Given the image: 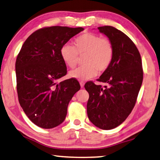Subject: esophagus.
Returning <instances> with one entry per match:
<instances>
[{
    "label": "esophagus",
    "mask_w": 160,
    "mask_h": 160,
    "mask_svg": "<svg viewBox=\"0 0 160 160\" xmlns=\"http://www.w3.org/2000/svg\"><path fill=\"white\" fill-rule=\"evenodd\" d=\"M84 84H85V83L83 82H80V86H81V87H82V88H83V86H84Z\"/></svg>",
    "instance_id": "1"
}]
</instances>
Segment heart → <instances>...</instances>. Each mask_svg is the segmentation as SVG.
Listing matches in <instances>:
<instances>
[{
	"label": "heart",
	"mask_w": 160,
	"mask_h": 160,
	"mask_svg": "<svg viewBox=\"0 0 160 160\" xmlns=\"http://www.w3.org/2000/svg\"><path fill=\"white\" fill-rule=\"evenodd\" d=\"M75 47L67 43L61 48V58L67 66L74 68L78 62V53L86 54L84 64L69 72L73 78L85 81L96 77L98 72H104L110 65L113 58V47L107 38L92 33H86L75 40Z\"/></svg>",
	"instance_id": "obj_1"
}]
</instances>
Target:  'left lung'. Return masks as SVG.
Listing matches in <instances>:
<instances>
[{
    "label": "left lung",
    "instance_id": "1",
    "mask_svg": "<svg viewBox=\"0 0 160 160\" xmlns=\"http://www.w3.org/2000/svg\"><path fill=\"white\" fill-rule=\"evenodd\" d=\"M113 47L110 65L98 82L109 85L105 88L92 82L84 87L88 92L87 114L96 127L103 130L116 128L132 111L141 89L143 72L140 52L129 37L111 26L98 28Z\"/></svg>",
    "mask_w": 160,
    "mask_h": 160
}]
</instances>
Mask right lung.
I'll list each match as a JSON object with an SVG mask.
<instances>
[{
    "instance_id": "obj_1",
    "label": "right lung",
    "mask_w": 160,
    "mask_h": 160,
    "mask_svg": "<svg viewBox=\"0 0 160 160\" xmlns=\"http://www.w3.org/2000/svg\"><path fill=\"white\" fill-rule=\"evenodd\" d=\"M82 27L54 26L32 33L17 58L15 72L19 104L33 124L52 128L64 122L67 107L80 89L75 78L58 83L67 74L60 50Z\"/></svg>"
}]
</instances>
